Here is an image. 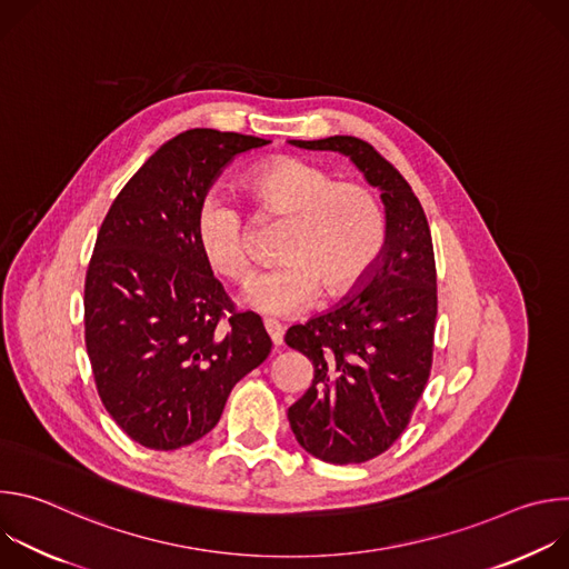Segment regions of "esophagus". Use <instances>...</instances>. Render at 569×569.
Returning <instances> with one entry per match:
<instances>
[{
  "instance_id": "esophagus-1",
  "label": "esophagus",
  "mask_w": 569,
  "mask_h": 569,
  "mask_svg": "<svg viewBox=\"0 0 569 569\" xmlns=\"http://www.w3.org/2000/svg\"><path fill=\"white\" fill-rule=\"evenodd\" d=\"M263 323H266V331H268L272 345L281 347V342H283V327H281V323L277 319H266Z\"/></svg>"
}]
</instances>
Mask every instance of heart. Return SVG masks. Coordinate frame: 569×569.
<instances>
[{
    "label": "heart",
    "mask_w": 569,
    "mask_h": 569,
    "mask_svg": "<svg viewBox=\"0 0 569 569\" xmlns=\"http://www.w3.org/2000/svg\"><path fill=\"white\" fill-rule=\"evenodd\" d=\"M246 191L261 216L288 220L274 270L261 274L242 303L272 317L306 310L323 290H356L385 246V216L360 184L336 182L303 159L281 157L257 169ZM198 242L209 263L233 281L252 279L250 218L229 198L211 196L198 211Z\"/></svg>",
    "instance_id": "heart-1"
}]
</instances>
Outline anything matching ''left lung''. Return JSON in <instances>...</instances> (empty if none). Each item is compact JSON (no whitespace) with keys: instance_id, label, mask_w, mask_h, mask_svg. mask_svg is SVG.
<instances>
[{"instance_id":"8db88e82","label":"left lung","mask_w":569,"mask_h":569,"mask_svg":"<svg viewBox=\"0 0 569 569\" xmlns=\"http://www.w3.org/2000/svg\"><path fill=\"white\" fill-rule=\"evenodd\" d=\"M351 159L385 207V246L362 283L327 312L295 323L286 345L312 362V385L288 408L299 446L329 463H362L408 428L432 367L437 268L412 187L362 139H290Z\"/></svg>"}]
</instances>
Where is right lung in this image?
Instances as JSON below:
<instances>
[{
  "label": "right lung",
  "mask_w": 569,
  "mask_h": 569,
  "mask_svg": "<svg viewBox=\"0 0 569 569\" xmlns=\"http://www.w3.org/2000/svg\"><path fill=\"white\" fill-rule=\"evenodd\" d=\"M270 139L196 128L167 141L112 202L86 277V347L117 426L152 450L216 428L233 385L272 349L236 312L198 242V211L229 161Z\"/></svg>",
  "instance_id": "1"
}]
</instances>
